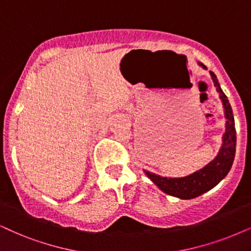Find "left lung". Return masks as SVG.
<instances>
[{"label":"left lung","mask_w":251,"mask_h":251,"mask_svg":"<svg viewBox=\"0 0 251 251\" xmlns=\"http://www.w3.org/2000/svg\"><path fill=\"white\" fill-rule=\"evenodd\" d=\"M198 65L204 69L206 66L201 62ZM214 87L217 88L221 102H223L225 118H226V129L223 135V145H221L219 153L210 163L206 164L201 169L195 171L191 175L184 177H163L156 174L151 173L148 170H144L148 178H151L155 185L161 191L167 195L176 197L179 199H192L199 197L202 193L210 191L215 185L223 180L227 174L229 173L233 166L234 157L236 151V131L235 122H234L233 110L229 104V100L226 95L224 94L223 89L219 84L217 76L213 72H210Z\"/></svg>","instance_id":"obj_1"}]
</instances>
